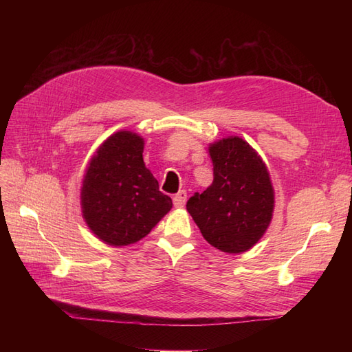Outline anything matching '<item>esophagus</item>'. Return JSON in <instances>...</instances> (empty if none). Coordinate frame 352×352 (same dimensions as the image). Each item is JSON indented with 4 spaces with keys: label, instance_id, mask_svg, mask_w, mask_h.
Instances as JSON below:
<instances>
[{
    "label": "esophagus",
    "instance_id": "1",
    "mask_svg": "<svg viewBox=\"0 0 352 352\" xmlns=\"http://www.w3.org/2000/svg\"><path fill=\"white\" fill-rule=\"evenodd\" d=\"M186 198H188L186 190H179V192L173 197V204H175V207H177V208H182V207L185 206Z\"/></svg>",
    "mask_w": 352,
    "mask_h": 352
}]
</instances>
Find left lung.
<instances>
[{
    "instance_id": "left-lung-1",
    "label": "left lung",
    "mask_w": 352,
    "mask_h": 352,
    "mask_svg": "<svg viewBox=\"0 0 352 352\" xmlns=\"http://www.w3.org/2000/svg\"><path fill=\"white\" fill-rule=\"evenodd\" d=\"M212 184L186 202L204 239L229 254L257 243L273 216L274 194L267 167L238 136L210 145Z\"/></svg>"
}]
</instances>
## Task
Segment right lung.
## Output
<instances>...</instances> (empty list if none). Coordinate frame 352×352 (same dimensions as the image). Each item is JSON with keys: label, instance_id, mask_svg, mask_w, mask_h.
I'll return each mask as SVG.
<instances>
[{"label": "right lung", "instance_id": "add662e5", "mask_svg": "<svg viewBox=\"0 0 352 352\" xmlns=\"http://www.w3.org/2000/svg\"><path fill=\"white\" fill-rule=\"evenodd\" d=\"M142 153L141 136L117 132L98 148L83 179V219L97 238L114 247L146 236L173 206L145 167Z\"/></svg>", "mask_w": 352, "mask_h": 352}]
</instances>
